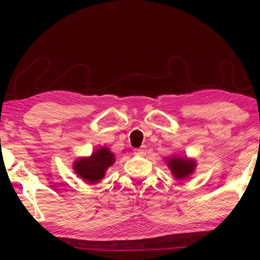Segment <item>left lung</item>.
Here are the masks:
<instances>
[{"instance_id":"1","label":"left lung","mask_w":260,"mask_h":260,"mask_svg":"<svg viewBox=\"0 0 260 260\" xmlns=\"http://www.w3.org/2000/svg\"><path fill=\"white\" fill-rule=\"evenodd\" d=\"M114 162V155L108 148L96 150L87 159H79L74 164V170L82 179L91 183L103 179L105 171Z\"/></svg>"}]
</instances>
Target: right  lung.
Here are the masks:
<instances>
[{"instance_id": "obj_1", "label": "right lung", "mask_w": 260, "mask_h": 260, "mask_svg": "<svg viewBox=\"0 0 260 260\" xmlns=\"http://www.w3.org/2000/svg\"><path fill=\"white\" fill-rule=\"evenodd\" d=\"M169 166L171 167V170H172L173 174L179 179H182L190 174L193 171V167H195L193 162L189 161L186 158L179 157L172 158V159L169 161Z\"/></svg>"}]
</instances>
